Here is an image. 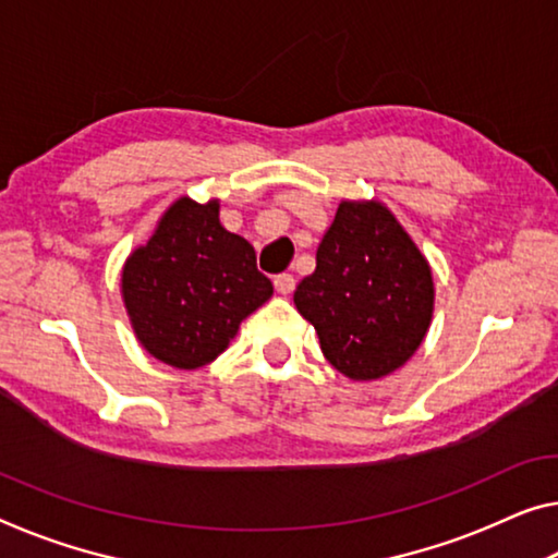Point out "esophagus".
I'll use <instances>...</instances> for the list:
<instances>
[{"instance_id": "34e87169", "label": "esophagus", "mask_w": 558, "mask_h": 558, "mask_svg": "<svg viewBox=\"0 0 558 558\" xmlns=\"http://www.w3.org/2000/svg\"><path fill=\"white\" fill-rule=\"evenodd\" d=\"M274 287H277V291L281 296H289L291 291H294V287H296V279L291 277V274H279L277 279H274Z\"/></svg>"}]
</instances>
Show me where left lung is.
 Wrapping results in <instances>:
<instances>
[{
  "mask_svg": "<svg viewBox=\"0 0 558 558\" xmlns=\"http://www.w3.org/2000/svg\"><path fill=\"white\" fill-rule=\"evenodd\" d=\"M294 304L337 372L381 379L422 347L434 314L432 267L381 202H341Z\"/></svg>",
  "mask_w": 558,
  "mask_h": 558,
  "instance_id": "obj_1",
  "label": "left lung"
}]
</instances>
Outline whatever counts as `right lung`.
I'll return each instance as SVG.
<instances>
[{
  "instance_id": "right-lung-1",
  "label": "right lung",
  "mask_w": 558,
  "mask_h": 558,
  "mask_svg": "<svg viewBox=\"0 0 558 558\" xmlns=\"http://www.w3.org/2000/svg\"><path fill=\"white\" fill-rule=\"evenodd\" d=\"M274 294L254 246L219 221V202L182 196L161 214L122 271V296L140 344L177 368H199Z\"/></svg>"
}]
</instances>
